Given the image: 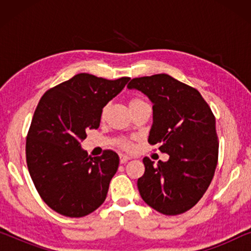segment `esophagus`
I'll return each instance as SVG.
<instances>
[{"mask_svg": "<svg viewBox=\"0 0 251 251\" xmlns=\"http://www.w3.org/2000/svg\"><path fill=\"white\" fill-rule=\"evenodd\" d=\"M128 160H130V156L125 155V154H120V162H121L122 164L126 163Z\"/></svg>", "mask_w": 251, "mask_h": 251, "instance_id": "obj_1", "label": "esophagus"}]
</instances>
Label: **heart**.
<instances>
[{
    "instance_id": "obj_1",
    "label": "heart",
    "mask_w": 251,
    "mask_h": 251,
    "mask_svg": "<svg viewBox=\"0 0 251 251\" xmlns=\"http://www.w3.org/2000/svg\"><path fill=\"white\" fill-rule=\"evenodd\" d=\"M142 105H147V102L145 100H143L142 98L136 97V98H131L129 100V108H130V111H131V109H133V108L138 107V106H142ZM106 112H107V107H104V109H102V112H101L102 118H104V116H105ZM115 145L118 146V147H120V149L125 150V151H130V150L132 149L131 142H130L129 139H126V138L118 139L115 142Z\"/></svg>"
}]
</instances>
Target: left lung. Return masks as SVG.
I'll return each mask as SVG.
<instances>
[{
    "label": "left lung",
    "instance_id": "1",
    "mask_svg": "<svg viewBox=\"0 0 251 251\" xmlns=\"http://www.w3.org/2000/svg\"><path fill=\"white\" fill-rule=\"evenodd\" d=\"M153 104L149 143L169 155L154 164L144 157L145 173L137 181L140 197L163 215L190 210L203 197L218 160L216 120L200 92L168 74L132 78Z\"/></svg>",
    "mask_w": 251,
    "mask_h": 251
}]
</instances>
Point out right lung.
<instances>
[{
	"label": "right lung",
	"instance_id": "add662e5",
	"mask_svg": "<svg viewBox=\"0 0 251 251\" xmlns=\"http://www.w3.org/2000/svg\"><path fill=\"white\" fill-rule=\"evenodd\" d=\"M129 80L80 73L41 98L27 135L26 161L40 197L58 214L83 217L105 201L119 155L107 150L92 157L81 142L89 129L98 128L102 108Z\"/></svg>",
	"mask_w": 251,
	"mask_h": 251
}]
</instances>
